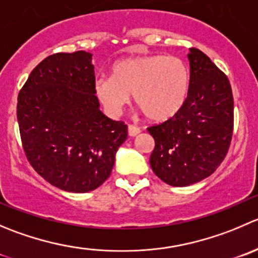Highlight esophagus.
I'll return each mask as SVG.
<instances>
[{
    "mask_svg": "<svg viewBox=\"0 0 258 258\" xmlns=\"http://www.w3.org/2000/svg\"><path fill=\"white\" fill-rule=\"evenodd\" d=\"M127 128H128V136H131V137L137 136V135L141 132V130H140L137 126H134V124H128V127H127Z\"/></svg>",
    "mask_w": 258,
    "mask_h": 258,
    "instance_id": "obj_1",
    "label": "esophagus"
}]
</instances>
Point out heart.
Returning a JSON list of instances; mask_svg holds the SVG:
<instances>
[{
    "instance_id": "heart-1",
    "label": "heart",
    "mask_w": 258,
    "mask_h": 258,
    "mask_svg": "<svg viewBox=\"0 0 258 258\" xmlns=\"http://www.w3.org/2000/svg\"><path fill=\"white\" fill-rule=\"evenodd\" d=\"M189 86V69L181 59L150 54L117 61L111 77L97 79L94 91L111 114L119 113L132 94L147 118L162 122L184 106Z\"/></svg>"
}]
</instances>
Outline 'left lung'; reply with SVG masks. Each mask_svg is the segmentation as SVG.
<instances>
[{"mask_svg": "<svg viewBox=\"0 0 258 258\" xmlns=\"http://www.w3.org/2000/svg\"><path fill=\"white\" fill-rule=\"evenodd\" d=\"M187 59L190 86L184 106L147 128L155 140L152 171L171 186H187L213 174L233 134V96L227 76L196 47Z\"/></svg>", "mask_w": 258, "mask_h": 258, "instance_id": "1", "label": "left lung"}]
</instances>
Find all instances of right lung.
Instances as JSON below:
<instances>
[{
  "label": "right lung",
  "mask_w": 258,
  "mask_h": 258,
  "mask_svg": "<svg viewBox=\"0 0 258 258\" xmlns=\"http://www.w3.org/2000/svg\"><path fill=\"white\" fill-rule=\"evenodd\" d=\"M92 54L45 57L17 98L22 146L35 171L61 190L87 192L111 175L127 126L99 109Z\"/></svg>",
  "instance_id": "1"
}]
</instances>
